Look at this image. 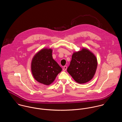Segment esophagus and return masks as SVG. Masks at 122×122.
<instances>
[{"label": "esophagus", "mask_w": 122, "mask_h": 122, "mask_svg": "<svg viewBox=\"0 0 122 122\" xmlns=\"http://www.w3.org/2000/svg\"><path fill=\"white\" fill-rule=\"evenodd\" d=\"M66 69H67V66H64V67H63V71H66Z\"/></svg>", "instance_id": "obj_1"}]
</instances>
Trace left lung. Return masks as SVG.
<instances>
[{"instance_id": "left-lung-1", "label": "left lung", "mask_w": 122, "mask_h": 122, "mask_svg": "<svg viewBox=\"0 0 122 122\" xmlns=\"http://www.w3.org/2000/svg\"><path fill=\"white\" fill-rule=\"evenodd\" d=\"M97 67V60L95 55L89 50L83 48L73 53L67 71L75 81L84 84L93 79Z\"/></svg>"}]
</instances>
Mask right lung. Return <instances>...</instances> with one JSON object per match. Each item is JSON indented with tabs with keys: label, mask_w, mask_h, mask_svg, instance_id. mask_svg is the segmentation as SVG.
Returning a JSON list of instances; mask_svg holds the SVG:
<instances>
[{
	"label": "right lung",
	"mask_w": 122,
	"mask_h": 122,
	"mask_svg": "<svg viewBox=\"0 0 122 122\" xmlns=\"http://www.w3.org/2000/svg\"><path fill=\"white\" fill-rule=\"evenodd\" d=\"M52 53L51 49H43L34 56L31 62V71L34 78L45 85L51 84L62 70L53 59Z\"/></svg>",
	"instance_id": "1"
}]
</instances>
